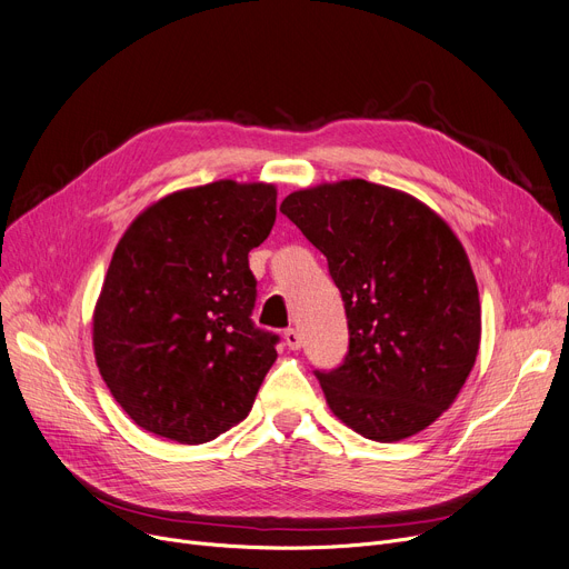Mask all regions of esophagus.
<instances>
[{
    "mask_svg": "<svg viewBox=\"0 0 569 569\" xmlns=\"http://www.w3.org/2000/svg\"><path fill=\"white\" fill-rule=\"evenodd\" d=\"M283 341L290 350H300L302 348V335L295 330V327H288V330L283 332Z\"/></svg>",
    "mask_w": 569,
    "mask_h": 569,
    "instance_id": "1",
    "label": "esophagus"
}]
</instances>
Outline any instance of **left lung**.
I'll return each mask as SVG.
<instances>
[{
  "mask_svg": "<svg viewBox=\"0 0 569 569\" xmlns=\"http://www.w3.org/2000/svg\"><path fill=\"white\" fill-rule=\"evenodd\" d=\"M281 212L327 258L348 318V352L313 371L339 420L395 442L450 408L482 337L468 256L417 198L343 179L290 193Z\"/></svg>",
  "mask_w": 569,
  "mask_h": 569,
  "instance_id": "obj_1",
  "label": "left lung"
}]
</instances>
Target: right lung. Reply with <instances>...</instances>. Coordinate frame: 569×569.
<instances>
[{
	"instance_id": "obj_1",
	"label": "right lung",
	"mask_w": 569,
	"mask_h": 569,
	"mask_svg": "<svg viewBox=\"0 0 569 569\" xmlns=\"http://www.w3.org/2000/svg\"><path fill=\"white\" fill-rule=\"evenodd\" d=\"M274 219L272 184L219 179L149 204L119 239L92 339L110 395L144 431L200 445L249 415L279 343L251 320L249 251Z\"/></svg>"
}]
</instances>
